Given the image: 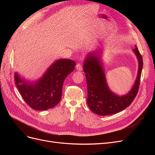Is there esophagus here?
<instances>
[{
	"label": "esophagus",
	"instance_id": "1",
	"mask_svg": "<svg viewBox=\"0 0 155 155\" xmlns=\"http://www.w3.org/2000/svg\"><path fill=\"white\" fill-rule=\"evenodd\" d=\"M76 68L77 69V70H78V71H81V70H83V66L81 64H77L76 66Z\"/></svg>",
	"mask_w": 155,
	"mask_h": 155
}]
</instances>
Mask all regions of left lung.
<instances>
[{
	"label": "left lung",
	"mask_w": 155,
	"mask_h": 155,
	"mask_svg": "<svg viewBox=\"0 0 155 155\" xmlns=\"http://www.w3.org/2000/svg\"><path fill=\"white\" fill-rule=\"evenodd\" d=\"M133 51L138 62L137 76L129 92L123 96L116 94L108 86L101 60L103 49L92 51L86 55L83 63V71L85 73L87 84V102L94 114L108 116L118 113L129 107L134 100L138 93L143 60L137 46Z\"/></svg>",
	"instance_id": "1"
}]
</instances>
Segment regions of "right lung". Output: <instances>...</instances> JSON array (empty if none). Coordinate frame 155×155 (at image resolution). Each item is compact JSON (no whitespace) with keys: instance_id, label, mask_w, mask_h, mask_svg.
Wrapping results in <instances>:
<instances>
[{"instance_id":"obj_1","label":"right lung","mask_w":155,"mask_h":155,"mask_svg":"<svg viewBox=\"0 0 155 155\" xmlns=\"http://www.w3.org/2000/svg\"><path fill=\"white\" fill-rule=\"evenodd\" d=\"M74 61L60 59L51 64L43 76L30 81L15 73L17 88L25 101L33 109L45 110L57 105L61 99L64 79L73 72Z\"/></svg>"}]
</instances>
